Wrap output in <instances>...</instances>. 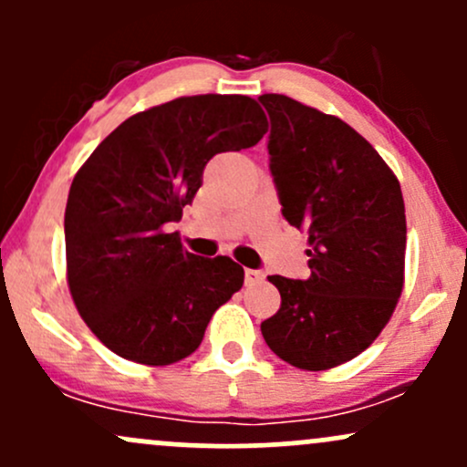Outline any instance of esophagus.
Segmentation results:
<instances>
[{
	"instance_id": "obj_1",
	"label": "esophagus",
	"mask_w": 467,
	"mask_h": 467,
	"mask_svg": "<svg viewBox=\"0 0 467 467\" xmlns=\"http://www.w3.org/2000/svg\"><path fill=\"white\" fill-rule=\"evenodd\" d=\"M265 275L261 270H245V285H259L264 283Z\"/></svg>"
}]
</instances>
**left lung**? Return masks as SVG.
Segmentation results:
<instances>
[{"label":"left lung","mask_w":467,"mask_h":467,"mask_svg":"<svg viewBox=\"0 0 467 467\" xmlns=\"http://www.w3.org/2000/svg\"><path fill=\"white\" fill-rule=\"evenodd\" d=\"M270 116V171L281 213L309 234L305 281L270 276L278 312L267 347L305 371L353 360L379 336L404 287L406 215L400 182L340 118L283 94L259 96Z\"/></svg>","instance_id":"8db88e82"}]
</instances>
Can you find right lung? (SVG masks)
Listing matches in <instances>:
<instances>
[{"mask_svg": "<svg viewBox=\"0 0 467 467\" xmlns=\"http://www.w3.org/2000/svg\"><path fill=\"white\" fill-rule=\"evenodd\" d=\"M265 131L250 96H182L127 118L74 175L69 294L116 356L149 367L191 356L213 314L244 285L239 264L186 252L169 228L200 191L208 160L254 147Z\"/></svg>", "mask_w": 467, "mask_h": 467, "instance_id": "add662e5", "label": "right lung"}]
</instances>
